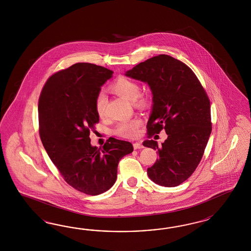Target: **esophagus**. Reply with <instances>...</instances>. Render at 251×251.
Listing matches in <instances>:
<instances>
[{
    "label": "esophagus",
    "instance_id": "esophagus-1",
    "mask_svg": "<svg viewBox=\"0 0 251 251\" xmlns=\"http://www.w3.org/2000/svg\"><path fill=\"white\" fill-rule=\"evenodd\" d=\"M133 148L135 150L136 149H142V148H144V145H142V143H140V142H136V143L133 144Z\"/></svg>",
    "mask_w": 251,
    "mask_h": 251
}]
</instances>
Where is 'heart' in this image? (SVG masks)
Listing matches in <instances>:
<instances>
[{"instance_id":"1","label":"heart","mask_w":251,"mask_h":251,"mask_svg":"<svg viewBox=\"0 0 251 251\" xmlns=\"http://www.w3.org/2000/svg\"><path fill=\"white\" fill-rule=\"evenodd\" d=\"M111 91L123 99L132 101L136 106H145L148 104V99L144 95H139L140 85L135 81H132L126 77H120L115 80L110 85ZM96 111L100 117L105 114L106 108V97L103 93L99 94L96 99ZM143 123L142 119L133 118L129 120H123L119 122L114 129V132L118 136L124 138H132L138 135L139 128Z\"/></svg>"}]
</instances>
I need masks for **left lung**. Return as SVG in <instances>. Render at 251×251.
<instances>
[{
	"label": "left lung",
	"instance_id": "left-lung-1",
	"mask_svg": "<svg viewBox=\"0 0 251 251\" xmlns=\"http://www.w3.org/2000/svg\"><path fill=\"white\" fill-rule=\"evenodd\" d=\"M126 76L147 83L152 94V109L147 122L148 138L166 130L167 139L158 146V159L147 169L160 186L176 187L197 168L212 131L210 99L193 71L182 61L161 54L139 63Z\"/></svg>",
	"mask_w": 251,
	"mask_h": 251
}]
</instances>
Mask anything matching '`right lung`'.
Masks as SVG:
<instances>
[{
  "mask_svg": "<svg viewBox=\"0 0 251 251\" xmlns=\"http://www.w3.org/2000/svg\"><path fill=\"white\" fill-rule=\"evenodd\" d=\"M113 72L78 62L50 76L38 99L39 136L50 160L70 186L87 195L109 190L118 164L132 145L110 137L102 148L92 146L90 131L99 122L96 99Z\"/></svg>",
  "mask_w": 251,
  "mask_h": 251,
  "instance_id": "right-lung-1",
  "label": "right lung"
}]
</instances>
